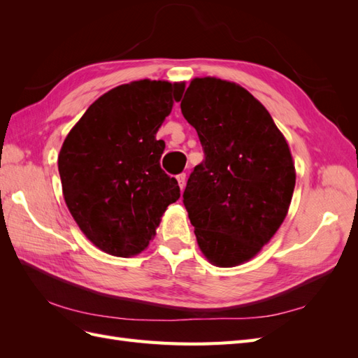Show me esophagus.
Returning <instances> with one entry per match:
<instances>
[{
  "label": "esophagus",
  "mask_w": 358,
  "mask_h": 358,
  "mask_svg": "<svg viewBox=\"0 0 358 358\" xmlns=\"http://www.w3.org/2000/svg\"><path fill=\"white\" fill-rule=\"evenodd\" d=\"M178 182H179L180 191L185 189V187H187V175H185V173H180V175H178Z\"/></svg>",
  "instance_id": "34e87169"
}]
</instances>
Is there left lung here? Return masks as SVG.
<instances>
[{"label": "left lung", "instance_id": "obj_1", "mask_svg": "<svg viewBox=\"0 0 358 358\" xmlns=\"http://www.w3.org/2000/svg\"><path fill=\"white\" fill-rule=\"evenodd\" d=\"M180 110L204 150L183 192L199 248L213 266H241L288 213L296 185L288 142L266 107L234 82L192 79Z\"/></svg>", "mask_w": 358, "mask_h": 358}]
</instances>
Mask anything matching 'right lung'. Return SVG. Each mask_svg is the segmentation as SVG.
I'll return each instance as SVG.
<instances>
[{
  "label": "right lung",
  "instance_id": "1",
  "mask_svg": "<svg viewBox=\"0 0 358 358\" xmlns=\"http://www.w3.org/2000/svg\"><path fill=\"white\" fill-rule=\"evenodd\" d=\"M185 82L134 80L96 99L70 129L58 155L62 196L76 224L103 252L129 258L149 246L180 197L159 159L157 133Z\"/></svg>",
  "mask_w": 358,
  "mask_h": 358
}]
</instances>
